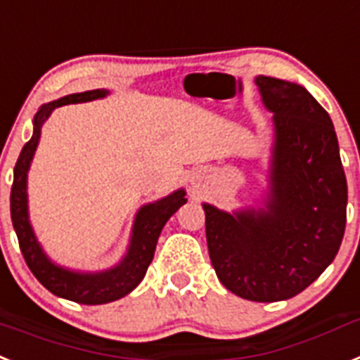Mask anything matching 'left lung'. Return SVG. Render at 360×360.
<instances>
[{
  "label": "left lung",
  "mask_w": 360,
  "mask_h": 360,
  "mask_svg": "<svg viewBox=\"0 0 360 360\" xmlns=\"http://www.w3.org/2000/svg\"><path fill=\"white\" fill-rule=\"evenodd\" d=\"M273 112L269 189L259 210L204 204L205 238L218 281L255 302L304 291L333 262L346 227L348 186L333 124L302 85L257 76Z\"/></svg>",
  "instance_id": "left-lung-1"
}]
</instances>
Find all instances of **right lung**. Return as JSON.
Masks as SVG:
<instances>
[{
	"label": "right lung",
	"instance_id": "obj_1",
	"mask_svg": "<svg viewBox=\"0 0 360 360\" xmlns=\"http://www.w3.org/2000/svg\"><path fill=\"white\" fill-rule=\"evenodd\" d=\"M109 94L105 89L76 92L47 105H41L34 116V133L29 142L23 146L20 158L14 167V182L11 191V217L12 226L18 235L20 250L23 253L27 266L32 275L47 288L51 293L67 300H75L79 304H107L118 300L136 288L146 276L150 260L155 257L156 242L164 229L165 222L178 211L180 205L186 204V191L178 189L169 196L140 207L136 213L129 244L127 255L116 264L115 268L98 273H79L72 269L61 268L49 259L41 250L38 238L34 235L32 226L29 222V200H27V173L30 162L38 147L41 127L56 107L69 105V103H82L103 98Z\"/></svg>",
	"mask_w": 360,
	"mask_h": 360
}]
</instances>
